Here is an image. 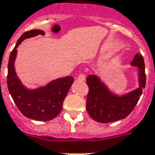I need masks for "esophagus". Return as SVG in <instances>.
<instances>
[{"label":"esophagus","mask_w":155,"mask_h":155,"mask_svg":"<svg viewBox=\"0 0 155 155\" xmlns=\"http://www.w3.org/2000/svg\"><path fill=\"white\" fill-rule=\"evenodd\" d=\"M78 81H84V80H85V75L84 74H79V76H78Z\"/></svg>","instance_id":"1"}]
</instances>
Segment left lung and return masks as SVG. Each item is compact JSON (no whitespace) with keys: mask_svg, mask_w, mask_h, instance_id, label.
<instances>
[{"mask_svg":"<svg viewBox=\"0 0 155 155\" xmlns=\"http://www.w3.org/2000/svg\"><path fill=\"white\" fill-rule=\"evenodd\" d=\"M130 64L139 69V88L123 96L110 92L98 76L90 74L87 77L89 93L87 95L86 109L94 121L108 123L124 119L136 107L146 83L145 61L142 55L136 54Z\"/></svg>","mask_w":155,"mask_h":155,"instance_id":"8db88e82","label":"left lung"}]
</instances>
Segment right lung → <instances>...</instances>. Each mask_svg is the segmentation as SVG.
<instances>
[{
	"label": "right lung",
	"instance_id": "right-lung-1",
	"mask_svg": "<svg viewBox=\"0 0 155 155\" xmlns=\"http://www.w3.org/2000/svg\"><path fill=\"white\" fill-rule=\"evenodd\" d=\"M37 35H44V32L39 29L27 31L17 41L8 62L7 86L15 104L23 115L37 121H46L52 120L61 113L63 101L74 79L72 76L59 78L36 89H28L23 85L15 70L16 48L25 38Z\"/></svg>",
	"mask_w": 155,
	"mask_h": 155
}]
</instances>
